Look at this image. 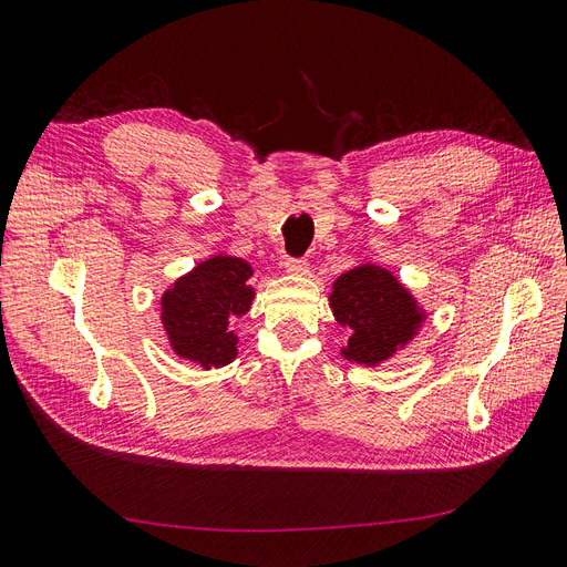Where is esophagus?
I'll list each match as a JSON object with an SVG mask.
<instances>
[{
	"label": "esophagus",
	"instance_id": "esophagus-1",
	"mask_svg": "<svg viewBox=\"0 0 567 567\" xmlns=\"http://www.w3.org/2000/svg\"><path fill=\"white\" fill-rule=\"evenodd\" d=\"M284 267H286L288 274H293V277H305V274L310 271V265H307V260H296V257H286Z\"/></svg>",
	"mask_w": 567,
	"mask_h": 567
}]
</instances>
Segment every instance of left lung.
Listing matches in <instances>:
<instances>
[{
  "label": "left lung",
  "instance_id": "8db88e82",
  "mask_svg": "<svg viewBox=\"0 0 567 567\" xmlns=\"http://www.w3.org/2000/svg\"><path fill=\"white\" fill-rule=\"evenodd\" d=\"M329 307L350 331L340 357L364 367H381L414 342L427 321L419 298L379 262H362L333 281Z\"/></svg>",
  "mask_w": 567,
  "mask_h": 567
}]
</instances>
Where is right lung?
<instances>
[{
  "label": "right lung",
  "instance_id": "add662e5",
  "mask_svg": "<svg viewBox=\"0 0 567 567\" xmlns=\"http://www.w3.org/2000/svg\"><path fill=\"white\" fill-rule=\"evenodd\" d=\"M255 274L244 257L217 252L169 284L161 296L169 350L205 371L231 364L238 354L231 323L250 312Z\"/></svg>",
  "mask_w": 567,
  "mask_h": 567
}]
</instances>
